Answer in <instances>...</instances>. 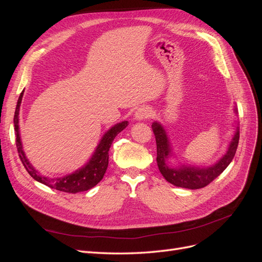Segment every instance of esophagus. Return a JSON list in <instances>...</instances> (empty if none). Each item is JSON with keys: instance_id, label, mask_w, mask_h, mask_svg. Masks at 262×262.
<instances>
[{"instance_id": "esophagus-1", "label": "esophagus", "mask_w": 262, "mask_h": 262, "mask_svg": "<svg viewBox=\"0 0 262 262\" xmlns=\"http://www.w3.org/2000/svg\"><path fill=\"white\" fill-rule=\"evenodd\" d=\"M150 116V110L147 107H140L137 109V112L134 113V119L138 121L144 120V119H147Z\"/></svg>"}]
</instances>
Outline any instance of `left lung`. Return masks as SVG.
I'll return each instance as SVG.
<instances>
[{"mask_svg":"<svg viewBox=\"0 0 262 262\" xmlns=\"http://www.w3.org/2000/svg\"><path fill=\"white\" fill-rule=\"evenodd\" d=\"M234 113L237 115L236 106L234 108ZM152 129L155 134L157 146L156 162L163 177L173 186L191 190L208 186L226 169L227 166L233 161L239 141V126L238 121H236L235 131L227 146L226 153L216 163L210 166H191L178 163V165L172 166L170 160L175 157V154L172 152L173 149L167 131L158 121L152 123Z\"/></svg>","mask_w":262,"mask_h":262,"instance_id":"obj_1","label":"left lung"}]
</instances>
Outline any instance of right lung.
I'll list each match as a JSON object with an SVG mask.
<instances>
[{"label":"right lung","instance_id":"add662e5","mask_svg":"<svg viewBox=\"0 0 262 262\" xmlns=\"http://www.w3.org/2000/svg\"><path fill=\"white\" fill-rule=\"evenodd\" d=\"M24 91L20 93L16 109H15L14 115V126H15V134H16V146L18 154L20 157V161L26 168L29 175L33 177L35 180L39 181L40 184H43L52 189L59 190V191L69 192V193H77L82 191H87V190L92 189L96 186L98 182L104 177L105 172L108 167V160H109V148L112 146L115 138L120 133L123 129L128 126V121H121L114 126H112L108 131L105 132L104 136L100 139L96 149L93 153L92 157L89 160L84 166L81 168L76 169L72 173H69L63 177H47L41 175L40 172L35 169L33 165L30 164L28 158L26 157L25 152L23 149V144L20 140V133H19V108L21 104Z\"/></svg>","mask_w":262,"mask_h":262}]
</instances>
